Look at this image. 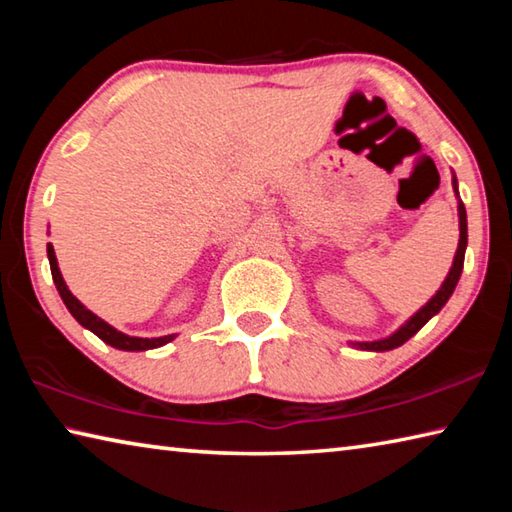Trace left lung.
Wrapping results in <instances>:
<instances>
[{
	"instance_id": "left-lung-1",
	"label": "left lung",
	"mask_w": 512,
	"mask_h": 512,
	"mask_svg": "<svg viewBox=\"0 0 512 512\" xmlns=\"http://www.w3.org/2000/svg\"><path fill=\"white\" fill-rule=\"evenodd\" d=\"M454 185V192L458 196V180L454 176L452 180ZM458 230H461V237H458V248H456V255H454V264L449 268V273L445 277V282L440 284V289L436 291V296H433L427 305L420 307L415 314L406 320V323L395 329L391 336H386V339H379V341H354L350 345L359 350H368V352H386V350H393V348H400L406 341L411 339L420 332V329L429 323V320L438 314L440 309L447 305L449 296H452L456 284H458V277L463 273V262H465V248H467V214H465V205L461 198H458Z\"/></svg>"
}]
</instances>
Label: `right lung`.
<instances>
[{
	"instance_id": "1",
	"label": "right lung",
	"mask_w": 512,
	"mask_h": 512,
	"mask_svg": "<svg viewBox=\"0 0 512 512\" xmlns=\"http://www.w3.org/2000/svg\"><path fill=\"white\" fill-rule=\"evenodd\" d=\"M47 257H49V266H51V277H54L56 289L60 293V298H63L65 307L69 309V314L79 320V323L85 329H90L92 334H97L103 343H108L117 350H126V352H144V350L160 348V345H167L169 341L176 339V334L158 336V339H140V336H128L124 332H119V329L108 325L103 318H99L97 314H92V311L85 307L79 298L72 296V291L67 289L63 275H60L58 259H56V253H54V246H51V244H47Z\"/></svg>"
}]
</instances>
